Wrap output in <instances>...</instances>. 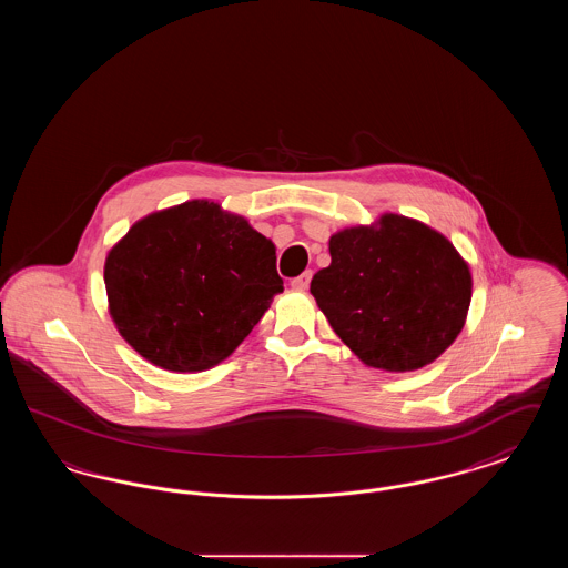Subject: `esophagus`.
<instances>
[{"mask_svg": "<svg viewBox=\"0 0 568 568\" xmlns=\"http://www.w3.org/2000/svg\"><path fill=\"white\" fill-rule=\"evenodd\" d=\"M311 276H313V272L306 271L302 272L300 276L296 278H292V287L294 290H300V292H304V290H308V283H311Z\"/></svg>", "mask_w": 568, "mask_h": 568, "instance_id": "34e87169", "label": "esophagus"}]
</instances>
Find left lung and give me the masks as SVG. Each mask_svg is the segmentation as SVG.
<instances>
[{
	"mask_svg": "<svg viewBox=\"0 0 568 568\" xmlns=\"http://www.w3.org/2000/svg\"><path fill=\"white\" fill-rule=\"evenodd\" d=\"M332 262L311 294L366 366L410 373L458 338L473 276L456 246L408 216L385 213L329 239Z\"/></svg>",
	"mask_w": 568,
	"mask_h": 568,
	"instance_id": "obj_1",
	"label": "left lung"
}]
</instances>
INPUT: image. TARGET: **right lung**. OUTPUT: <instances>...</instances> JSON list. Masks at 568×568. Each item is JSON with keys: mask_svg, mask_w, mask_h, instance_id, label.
I'll use <instances>...</instances> for the list:
<instances>
[{"mask_svg": "<svg viewBox=\"0 0 568 568\" xmlns=\"http://www.w3.org/2000/svg\"><path fill=\"white\" fill-rule=\"evenodd\" d=\"M104 283L121 336L172 373L223 362L283 292L272 241L209 200L135 221L110 248Z\"/></svg>", "mask_w": 568, "mask_h": 568, "instance_id": "1", "label": "right lung"}]
</instances>
